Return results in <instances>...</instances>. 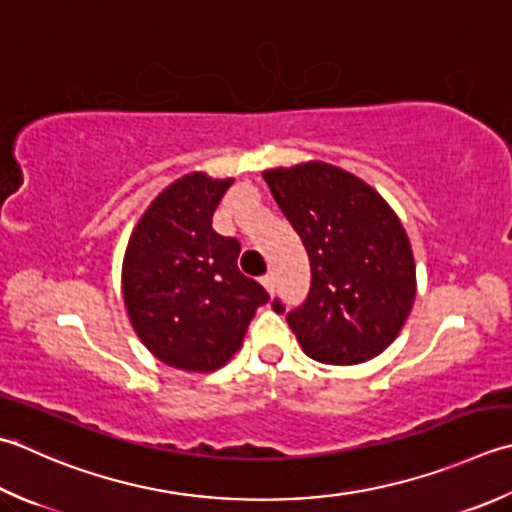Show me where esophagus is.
<instances>
[{"label": "esophagus", "mask_w": 512, "mask_h": 512, "mask_svg": "<svg viewBox=\"0 0 512 512\" xmlns=\"http://www.w3.org/2000/svg\"><path fill=\"white\" fill-rule=\"evenodd\" d=\"M262 284H264V288L268 290L270 295L275 293V275H273V273H266V275L262 277Z\"/></svg>", "instance_id": "34e87169"}]
</instances>
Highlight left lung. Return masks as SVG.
Returning a JSON list of instances; mask_svg holds the SVG:
<instances>
[{
  "label": "left lung",
  "instance_id": "obj_1",
  "mask_svg": "<svg viewBox=\"0 0 512 512\" xmlns=\"http://www.w3.org/2000/svg\"><path fill=\"white\" fill-rule=\"evenodd\" d=\"M266 184L310 259V293L286 315L308 357L362 364L395 342L415 302V259L386 199L324 162L270 168ZM275 313H284L279 299Z\"/></svg>",
  "mask_w": 512,
  "mask_h": 512
}]
</instances>
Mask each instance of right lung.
Wrapping results in <instances>:
<instances>
[{"label": "right lung", "mask_w": 512, "mask_h": 512, "mask_svg": "<svg viewBox=\"0 0 512 512\" xmlns=\"http://www.w3.org/2000/svg\"><path fill=\"white\" fill-rule=\"evenodd\" d=\"M233 179L190 173L166 186L128 239L122 290L130 324L159 362L222 368L268 293L237 268L239 242L213 230Z\"/></svg>", "instance_id": "1"}]
</instances>
